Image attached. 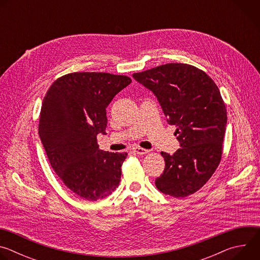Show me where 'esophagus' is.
<instances>
[{
    "instance_id": "esophagus-1",
    "label": "esophagus",
    "mask_w": 260,
    "mask_h": 260,
    "mask_svg": "<svg viewBox=\"0 0 260 260\" xmlns=\"http://www.w3.org/2000/svg\"><path fill=\"white\" fill-rule=\"evenodd\" d=\"M133 151H134L135 153H137V154H140V155H143V154H146V153L149 152L147 149H144V148H141V147H139V146L133 148Z\"/></svg>"
}]
</instances>
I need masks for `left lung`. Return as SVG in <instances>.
Wrapping results in <instances>:
<instances>
[{"label":"left lung","mask_w":260,"mask_h":260,"mask_svg":"<svg viewBox=\"0 0 260 260\" xmlns=\"http://www.w3.org/2000/svg\"><path fill=\"white\" fill-rule=\"evenodd\" d=\"M133 77L156 95L181 146L173 155L161 152L166 167L156 187L174 198L193 194L212 177L223 151L228 113L218 86L187 63H166Z\"/></svg>","instance_id":"left-lung-1"}]
</instances>
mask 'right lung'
Segmentation results:
<instances>
[{"instance_id":"right-lung-1","label":"right lung","mask_w":260,"mask_h":260,"mask_svg":"<svg viewBox=\"0 0 260 260\" xmlns=\"http://www.w3.org/2000/svg\"><path fill=\"white\" fill-rule=\"evenodd\" d=\"M132 82L124 75L74 72L57 78L47 90L40 112L39 136L50 166L77 197L93 202L119 185L127 153L99 148L106 134V108Z\"/></svg>"}]
</instances>
